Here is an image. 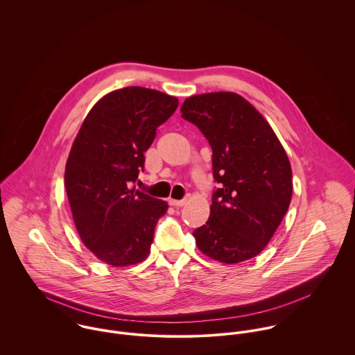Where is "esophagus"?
Wrapping results in <instances>:
<instances>
[{
    "label": "esophagus",
    "mask_w": 355,
    "mask_h": 355,
    "mask_svg": "<svg viewBox=\"0 0 355 355\" xmlns=\"http://www.w3.org/2000/svg\"><path fill=\"white\" fill-rule=\"evenodd\" d=\"M168 202H169V205H172V206H183V205H186V200H173V198H169Z\"/></svg>",
    "instance_id": "obj_1"
}]
</instances>
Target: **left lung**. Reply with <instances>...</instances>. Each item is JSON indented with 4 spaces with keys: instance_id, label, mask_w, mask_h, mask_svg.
I'll return each instance as SVG.
<instances>
[{
    "instance_id": "8db88e82",
    "label": "left lung",
    "mask_w": 355,
    "mask_h": 355,
    "mask_svg": "<svg viewBox=\"0 0 355 355\" xmlns=\"http://www.w3.org/2000/svg\"><path fill=\"white\" fill-rule=\"evenodd\" d=\"M182 117L196 124L213 150L210 216L193 235L201 253L239 263L261 253L293 197L291 164L265 117L242 96L206 93L183 102Z\"/></svg>"
}]
</instances>
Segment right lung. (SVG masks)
I'll return each mask as SVG.
<instances>
[{
    "mask_svg": "<svg viewBox=\"0 0 355 355\" xmlns=\"http://www.w3.org/2000/svg\"><path fill=\"white\" fill-rule=\"evenodd\" d=\"M176 97L146 87L103 96L87 113L65 164V190L83 245L123 268L146 259L168 203L135 189L155 130L176 110Z\"/></svg>",
    "mask_w": 355,
    "mask_h": 355,
    "instance_id": "right-lung-1",
    "label": "right lung"
}]
</instances>
